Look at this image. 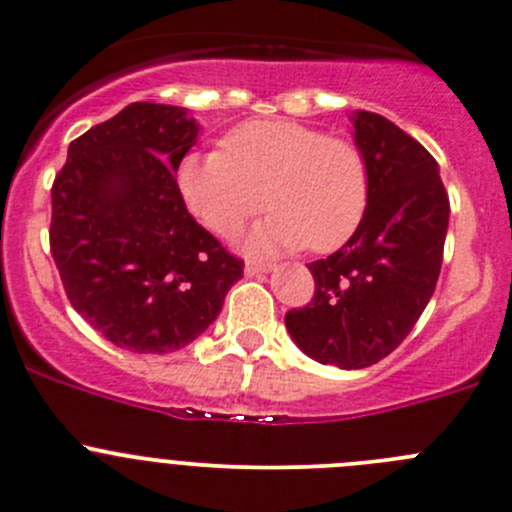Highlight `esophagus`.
<instances>
[{
  "label": "esophagus",
  "instance_id": "obj_1",
  "mask_svg": "<svg viewBox=\"0 0 512 512\" xmlns=\"http://www.w3.org/2000/svg\"><path fill=\"white\" fill-rule=\"evenodd\" d=\"M274 265L272 262H260V260H247L245 262V274L247 277H257V274H267L272 272Z\"/></svg>",
  "mask_w": 512,
  "mask_h": 512
}]
</instances>
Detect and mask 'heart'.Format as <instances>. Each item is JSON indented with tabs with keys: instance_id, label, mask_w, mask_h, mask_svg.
Masks as SVG:
<instances>
[{
	"instance_id": "obj_1",
	"label": "heart",
	"mask_w": 512,
	"mask_h": 512,
	"mask_svg": "<svg viewBox=\"0 0 512 512\" xmlns=\"http://www.w3.org/2000/svg\"><path fill=\"white\" fill-rule=\"evenodd\" d=\"M176 186L188 211L220 238L238 233L267 203L274 213L247 238V247L260 252L338 250L360 228L370 201L363 152L289 120L230 129L220 152L184 157Z\"/></svg>"
}]
</instances>
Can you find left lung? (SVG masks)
<instances>
[{
    "mask_svg": "<svg viewBox=\"0 0 512 512\" xmlns=\"http://www.w3.org/2000/svg\"><path fill=\"white\" fill-rule=\"evenodd\" d=\"M368 161L370 201L341 250L311 262L314 299L284 316L309 358L343 370L368 368L407 338L437 287L449 196L432 154L383 115H353Z\"/></svg>",
    "mask_w": 512,
    "mask_h": 512,
    "instance_id": "left-lung-1",
    "label": "left lung"
}]
</instances>
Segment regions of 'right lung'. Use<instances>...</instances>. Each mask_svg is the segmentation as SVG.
<instances>
[{
	"mask_svg": "<svg viewBox=\"0 0 512 512\" xmlns=\"http://www.w3.org/2000/svg\"><path fill=\"white\" fill-rule=\"evenodd\" d=\"M184 107L132 102L68 147L51 188V255L73 309L117 348L171 353L223 309L245 262L188 213Z\"/></svg>",
	"mask_w": 512,
	"mask_h": 512,
	"instance_id": "1",
	"label": "right lung"
}]
</instances>
